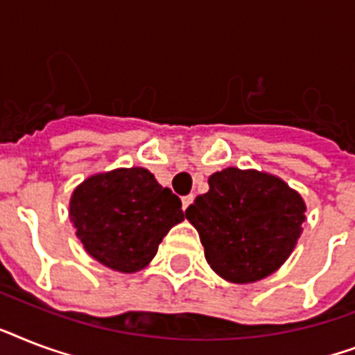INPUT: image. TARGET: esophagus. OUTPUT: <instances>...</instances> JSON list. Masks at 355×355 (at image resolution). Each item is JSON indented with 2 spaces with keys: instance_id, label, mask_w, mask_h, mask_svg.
Returning <instances> with one entry per match:
<instances>
[{
  "instance_id": "esophagus-1",
  "label": "esophagus",
  "mask_w": 355,
  "mask_h": 355,
  "mask_svg": "<svg viewBox=\"0 0 355 355\" xmlns=\"http://www.w3.org/2000/svg\"><path fill=\"white\" fill-rule=\"evenodd\" d=\"M193 202V195H186V197H182V208L186 210L189 205Z\"/></svg>"
}]
</instances>
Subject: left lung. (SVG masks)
Segmentation results:
<instances>
[{
	"label": "left lung",
	"instance_id": "obj_1",
	"mask_svg": "<svg viewBox=\"0 0 355 355\" xmlns=\"http://www.w3.org/2000/svg\"><path fill=\"white\" fill-rule=\"evenodd\" d=\"M208 184L186 217L199 230L211 269L237 284L275 272L302 232V197L280 178L237 167L214 173Z\"/></svg>",
	"mask_w": 355,
	"mask_h": 355
}]
</instances>
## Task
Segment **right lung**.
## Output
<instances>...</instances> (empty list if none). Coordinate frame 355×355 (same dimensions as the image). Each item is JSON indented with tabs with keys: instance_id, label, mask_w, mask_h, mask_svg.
Returning a JSON list of instances; mask_svg holds the SVG:
<instances>
[{
	"instance_id": "1",
	"label": "right lung",
	"mask_w": 355,
	"mask_h": 355,
	"mask_svg": "<svg viewBox=\"0 0 355 355\" xmlns=\"http://www.w3.org/2000/svg\"><path fill=\"white\" fill-rule=\"evenodd\" d=\"M69 217L92 258L136 272L155 258L171 227L184 221L182 202L144 167L94 175L73 191Z\"/></svg>"
}]
</instances>
